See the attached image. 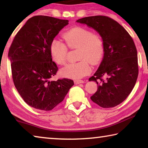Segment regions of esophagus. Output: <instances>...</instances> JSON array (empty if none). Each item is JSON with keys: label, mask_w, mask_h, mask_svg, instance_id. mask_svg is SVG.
<instances>
[{"label": "esophagus", "mask_w": 148, "mask_h": 148, "mask_svg": "<svg viewBox=\"0 0 148 148\" xmlns=\"http://www.w3.org/2000/svg\"><path fill=\"white\" fill-rule=\"evenodd\" d=\"M74 84L76 85H77V84H83L84 83V82L83 81V80H74Z\"/></svg>", "instance_id": "esophagus-1"}]
</instances>
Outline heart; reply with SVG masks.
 I'll use <instances>...</instances> for the list:
<instances>
[{"label":"heart","instance_id":"b5f03b06","mask_svg":"<svg viewBox=\"0 0 148 148\" xmlns=\"http://www.w3.org/2000/svg\"><path fill=\"white\" fill-rule=\"evenodd\" d=\"M62 38L64 44L54 39L50 44L49 51L53 61L59 65L66 63L67 47L79 49L77 59L80 61L62 68L60 71L61 76L77 79L89 74L91 71L89 63L97 65L103 57L104 46L101 36L87 29L76 27L65 32Z\"/></svg>","mask_w":148,"mask_h":148}]
</instances>
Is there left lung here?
Wrapping results in <instances>:
<instances>
[{
	"instance_id": "8db88e82",
	"label": "left lung",
	"mask_w": 148,
	"mask_h": 148,
	"mask_svg": "<svg viewBox=\"0 0 148 148\" xmlns=\"http://www.w3.org/2000/svg\"><path fill=\"white\" fill-rule=\"evenodd\" d=\"M76 22L93 29L104 42L103 59L89 79L98 85L97 91L91 99L102 108L116 106L131 93L138 75L133 40L121 25L108 17H86Z\"/></svg>"
}]
</instances>
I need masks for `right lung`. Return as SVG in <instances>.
<instances>
[{
	"instance_id": "obj_1",
	"label": "right lung",
	"mask_w": 148,
	"mask_h": 148,
	"mask_svg": "<svg viewBox=\"0 0 148 148\" xmlns=\"http://www.w3.org/2000/svg\"><path fill=\"white\" fill-rule=\"evenodd\" d=\"M68 20L36 16L27 20L8 52L14 86L30 106L49 111L61 102L74 86L73 80H51L58 68L49 47Z\"/></svg>"
}]
</instances>
